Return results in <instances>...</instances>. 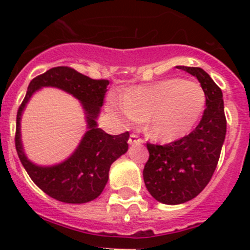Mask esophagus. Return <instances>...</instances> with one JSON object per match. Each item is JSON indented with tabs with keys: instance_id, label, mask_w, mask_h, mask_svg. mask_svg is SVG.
<instances>
[{
	"instance_id": "esophagus-1",
	"label": "esophagus",
	"mask_w": 250,
	"mask_h": 250,
	"mask_svg": "<svg viewBox=\"0 0 250 250\" xmlns=\"http://www.w3.org/2000/svg\"><path fill=\"white\" fill-rule=\"evenodd\" d=\"M128 143H129L130 145H134V144H143L144 141H143V139H140L137 134H130Z\"/></svg>"
}]
</instances>
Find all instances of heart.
Segmentation results:
<instances>
[{
	"instance_id": "b5f03b06",
	"label": "heart",
	"mask_w": 250,
	"mask_h": 250,
	"mask_svg": "<svg viewBox=\"0 0 250 250\" xmlns=\"http://www.w3.org/2000/svg\"><path fill=\"white\" fill-rule=\"evenodd\" d=\"M109 98L107 109L125 125L147 118L153 140L172 143L186 137L202 118L207 95L196 81L166 78L147 85H134Z\"/></svg>"
}]
</instances>
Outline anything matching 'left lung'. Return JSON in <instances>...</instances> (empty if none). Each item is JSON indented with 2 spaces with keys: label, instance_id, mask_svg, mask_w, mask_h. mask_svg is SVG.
I'll use <instances>...</instances> for the list:
<instances>
[{
  "label": "left lung",
  "instance_id": "obj_1",
  "mask_svg": "<svg viewBox=\"0 0 250 250\" xmlns=\"http://www.w3.org/2000/svg\"><path fill=\"white\" fill-rule=\"evenodd\" d=\"M198 80L207 103L200 125L188 135L167 144H147L150 153L144 183L163 204H181L195 198L213 176L226 135L223 92L201 67L176 66Z\"/></svg>",
  "mask_w": 250,
  "mask_h": 250
}]
</instances>
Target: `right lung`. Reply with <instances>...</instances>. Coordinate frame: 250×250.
Masks as SVG:
<instances>
[{"mask_svg":"<svg viewBox=\"0 0 250 250\" xmlns=\"http://www.w3.org/2000/svg\"><path fill=\"white\" fill-rule=\"evenodd\" d=\"M109 81L92 80L66 66L48 70L30 82L18 110L16 147L20 162L35 184L54 200L82 204L99 197L109 180L110 167L128 151L129 133L110 135L98 127ZM53 86L75 96L85 112L87 130L75 151L62 163L40 166L27 158L21 141V116L31 97L41 87Z\"/></svg>","mask_w":250,"mask_h":250,"instance_id":"1","label":"right lung"}]
</instances>
